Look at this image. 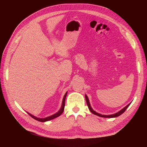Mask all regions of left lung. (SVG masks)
I'll return each instance as SVG.
<instances>
[{
    "label": "left lung",
    "instance_id": "1",
    "mask_svg": "<svg viewBox=\"0 0 147 147\" xmlns=\"http://www.w3.org/2000/svg\"><path fill=\"white\" fill-rule=\"evenodd\" d=\"M85 99H86V103H87V105L88 107V109L89 110H90L91 111V112L93 114H94L96 115H97V116H99V117H104V118H115V117H119V115H121V114H123L124 112H125L126 110L127 109V108L129 106V105L131 104H129L127 105H126L125 107H124L123 109H121L120 111H119L118 112L115 113V114H112V115H101L100 113H97L96 112H95V111L93 110L91 107L90 105V102H89V99H88V97L86 95H85Z\"/></svg>",
    "mask_w": 147,
    "mask_h": 147
}]
</instances>
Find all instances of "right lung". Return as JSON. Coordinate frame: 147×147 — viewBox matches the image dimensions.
Segmentation results:
<instances>
[{
	"instance_id": "right-lung-1",
	"label": "right lung",
	"mask_w": 147,
	"mask_h": 147,
	"mask_svg": "<svg viewBox=\"0 0 147 147\" xmlns=\"http://www.w3.org/2000/svg\"><path fill=\"white\" fill-rule=\"evenodd\" d=\"M67 92H66V93L65 94L64 96V98H63V103H62V105H61V107L60 109V110L57 112V113H56L55 114L51 115V116H50V117H46V118H37V117H35L34 116H33L32 115H31L30 113H28L30 115V116L33 118L34 119L37 120V121H40V122H45V121H50V120H51L53 119L54 118H56L57 117H58L59 116H60V115L63 113V112H64V106H65V97H66V96H67Z\"/></svg>"
}]
</instances>
